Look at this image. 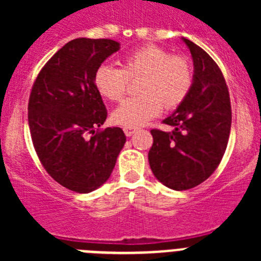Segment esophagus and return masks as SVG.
Instances as JSON below:
<instances>
[{"mask_svg": "<svg viewBox=\"0 0 261 261\" xmlns=\"http://www.w3.org/2000/svg\"><path fill=\"white\" fill-rule=\"evenodd\" d=\"M123 130H124V133H125V136L130 137V136H132L133 133H135L136 128H132V126H124Z\"/></svg>", "mask_w": 261, "mask_h": 261, "instance_id": "1", "label": "esophagus"}]
</instances>
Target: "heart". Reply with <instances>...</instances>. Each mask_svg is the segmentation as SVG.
Returning <instances> with one entry per match:
<instances>
[{
	"label": "heart",
	"instance_id": "heart-1",
	"mask_svg": "<svg viewBox=\"0 0 261 261\" xmlns=\"http://www.w3.org/2000/svg\"><path fill=\"white\" fill-rule=\"evenodd\" d=\"M140 77V95L124 100L112 114V120L119 125H142L156 116L162 107L168 111L179 107L192 89L193 69L187 57L149 44L128 53L121 68L99 65L94 71L93 84L103 98L117 102L125 95L129 81Z\"/></svg>",
	"mask_w": 261,
	"mask_h": 261
}]
</instances>
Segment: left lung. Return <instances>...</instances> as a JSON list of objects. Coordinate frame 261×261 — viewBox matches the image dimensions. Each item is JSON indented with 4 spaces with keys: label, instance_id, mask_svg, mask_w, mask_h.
I'll return each mask as SVG.
<instances>
[{
    "label": "left lung",
    "instance_id": "8db88e82",
    "mask_svg": "<svg viewBox=\"0 0 261 261\" xmlns=\"http://www.w3.org/2000/svg\"><path fill=\"white\" fill-rule=\"evenodd\" d=\"M188 45L195 65L190 95L163 124L174 130L151 129L149 165L161 183L175 191L205 181L222 161L231 128L229 89L220 66L193 41Z\"/></svg>",
    "mask_w": 261,
    "mask_h": 261
}]
</instances>
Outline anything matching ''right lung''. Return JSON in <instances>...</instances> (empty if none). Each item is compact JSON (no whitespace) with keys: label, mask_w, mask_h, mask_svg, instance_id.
<instances>
[{"label":"right lung","mask_w":261,"mask_h":261,"mask_svg":"<svg viewBox=\"0 0 261 261\" xmlns=\"http://www.w3.org/2000/svg\"><path fill=\"white\" fill-rule=\"evenodd\" d=\"M111 39L66 43L39 71L29 99V126L39 161L52 179L77 193L107 181L125 144L121 128L100 129L107 119L93 77L119 50Z\"/></svg>","instance_id":"add662e5"}]
</instances>
